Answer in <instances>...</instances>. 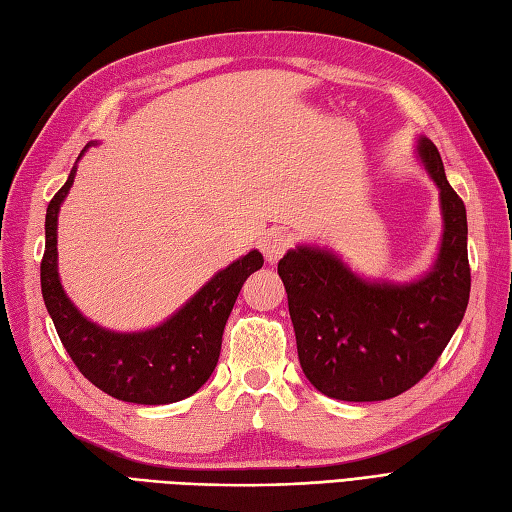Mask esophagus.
Here are the masks:
<instances>
[{"label":"esophagus","mask_w":512,"mask_h":512,"mask_svg":"<svg viewBox=\"0 0 512 512\" xmlns=\"http://www.w3.org/2000/svg\"><path fill=\"white\" fill-rule=\"evenodd\" d=\"M291 241L289 236L282 230H269L263 238H260V252L265 254L269 263H278V260L285 256Z\"/></svg>","instance_id":"34e87169"}]
</instances>
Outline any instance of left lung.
Instances as JSON below:
<instances>
[{
	"label": "left lung",
	"mask_w": 512,
	"mask_h": 512,
	"mask_svg": "<svg viewBox=\"0 0 512 512\" xmlns=\"http://www.w3.org/2000/svg\"><path fill=\"white\" fill-rule=\"evenodd\" d=\"M418 153L440 188L445 217L440 254L412 285L366 282L326 249L298 247L278 263L300 366L317 390L337 401H385L425 377L447 348L469 304L467 210L449 186L440 153Z\"/></svg>",
	"instance_id": "left-lung-1"
}]
</instances>
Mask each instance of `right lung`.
<instances>
[{
    "label": "right lung",
    "mask_w": 512,
    "mask_h": 512,
    "mask_svg": "<svg viewBox=\"0 0 512 512\" xmlns=\"http://www.w3.org/2000/svg\"><path fill=\"white\" fill-rule=\"evenodd\" d=\"M76 166L45 212L41 291L67 355L87 381L118 401L166 405L195 394L217 368L227 317L243 282L263 267V254L249 252L219 271L195 298L144 333H111L89 322L67 300L56 271V219L74 184Z\"/></svg>",
    "instance_id": "add662e5"
}]
</instances>
